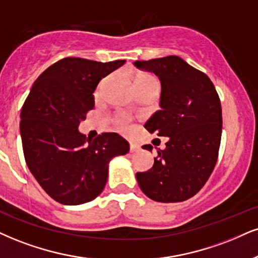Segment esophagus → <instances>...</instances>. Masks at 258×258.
Instances as JSON below:
<instances>
[{"label":"esophagus","instance_id":"34e87169","mask_svg":"<svg viewBox=\"0 0 258 258\" xmlns=\"http://www.w3.org/2000/svg\"><path fill=\"white\" fill-rule=\"evenodd\" d=\"M140 151V146L136 145V144H130V152L132 153H135V152H139Z\"/></svg>","mask_w":258,"mask_h":258}]
</instances>
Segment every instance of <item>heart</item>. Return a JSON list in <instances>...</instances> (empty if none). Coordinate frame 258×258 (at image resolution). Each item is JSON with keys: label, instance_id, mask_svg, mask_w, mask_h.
I'll list each match as a JSON object with an SVG mask.
<instances>
[{"label": "heart", "instance_id": "heart-1", "mask_svg": "<svg viewBox=\"0 0 258 258\" xmlns=\"http://www.w3.org/2000/svg\"><path fill=\"white\" fill-rule=\"evenodd\" d=\"M147 84H159V81L155 76L151 74H141L136 78V87H138V86L147 85ZM117 125H118V128L122 130H125L128 128V123H126L125 118H119L117 120Z\"/></svg>", "mask_w": 258, "mask_h": 258}]
</instances>
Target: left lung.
<instances>
[{"label": "left lung", "mask_w": 258, "mask_h": 258, "mask_svg": "<svg viewBox=\"0 0 258 258\" xmlns=\"http://www.w3.org/2000/svg\"><path fill=\"white\" fill-rule=\"evenodd\" d=\"M134 64L154 73L161 82V109L145 128L168 138L166 148L158 149L153 167L136 173V179L153 201H185L201 190L217 164L222 132L220 98L205 73L178 56Z\"/></svg>", "instance_id": "left-lung-1"}]
</instances>
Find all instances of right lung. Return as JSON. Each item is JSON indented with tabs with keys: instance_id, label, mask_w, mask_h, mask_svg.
<instances>
[{
	"instance_id": "right-lung-1",
	"label": "right lung",
	"mask_w": 258,
	"mask_h": 258,
	"mask_svg": "<svg viewBox=\"0 0 258 258\" xmlns=\"http://www.w3.org/2000/svg\"><path fill=\"white\" fill-rule=\"evenodd\" d=\"M124 63L62 58L41 73L25 100L20 114L25 160L44 191L62 205H82L100 195L110 160L129 152L128 142L116 133L91 141L78 130L94 107L99 81Z\"/></svg>"
}]
</instances>
